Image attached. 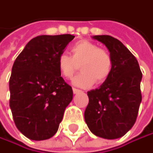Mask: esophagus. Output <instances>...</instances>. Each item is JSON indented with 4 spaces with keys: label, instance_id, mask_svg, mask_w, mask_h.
<instances>
[{
    "label": "esophagus",
    "instance_id": "1",
    "mask_svg": "<svg viewBox=\"0 0 153 153\" xmlns=\"http://www.w3.org/2000/svg\"><path fill=\"white\" fill-rule=\"evenodd\" d=\"M72 91H73L74 94H78V93L82 92V91H80V90H78V89H75V88L72 89Z\"/></svg>",
    "mask_w": 153,
    "mask_h": 153
}]
</instances>
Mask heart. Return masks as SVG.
<instances>
[{
	"mask_svg": "<svg viewBox=\"0 0 153 153\" xmlns=\"http://www.w3.org/2000/svg\"><path fill=\"white\" fill-rule=\"evenodd\" d=\"M71 56L60 54L57 67L64 78L71 79L80 66L82 72L73 79V85L88 88L95 82L100 84L108 79L113 69V59L108 51L89 40H81L71 47Z\"/></svg>",
	"mask_w": 153,
	"mask_h": 153,
	"instance_id": "b5f03b06",
	"label": "heart"
}]
</instances>
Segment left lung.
I'll use <instances>...</instances> for the list:
<instances>
[{
	"mask_svg": "<svg viewBox=\"0 0 153 153\" xmlns=\"http://www.w3.org/2000/svg\"><path fill=\"white\" fill-rule=\"evenodd\" d=\"M104 44L113 59L108 79L99 89L88 91L85 122L96 136L113 140L124 136L134 125L142 102L143 74L134 54L118 39L93 36Z\"/></svg>",
	"mask_w": 153,
	"mask_h": 153,
	"instance_id": "obj_1",
	"label": "left lung"
}]
</instances>
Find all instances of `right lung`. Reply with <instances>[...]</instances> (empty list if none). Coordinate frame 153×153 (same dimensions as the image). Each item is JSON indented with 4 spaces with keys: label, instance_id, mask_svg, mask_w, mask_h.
I'll list each match as a JSON object with an SVG mask.
<instances>
[{
    "label": "right lung",
    "instance_id": "right-lung-1",
    "mask_svg": "<svg viewBox=\"0 0 153 153\" xmlns=\"http://www.w3.org/2000/svg\"><path fill=\"white\" fill-rule=\"evenodd\" d=\"M74 38L70 34L38 36L16 58L10 78V108L19 131L30 140L53 137L72 100L57 59Z\"/></svg>",
    "mask_w": 153,
    "mask_h": 153
}]
</instances>
